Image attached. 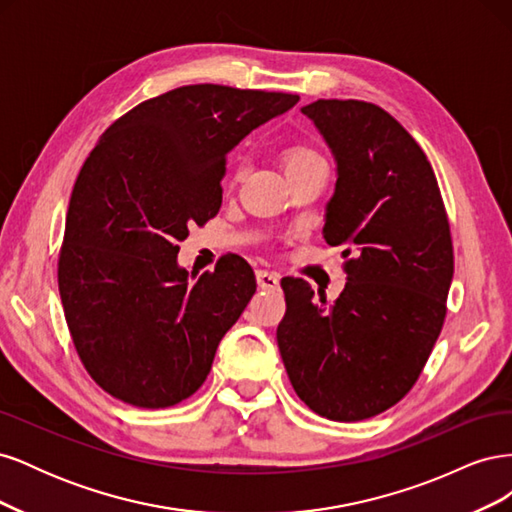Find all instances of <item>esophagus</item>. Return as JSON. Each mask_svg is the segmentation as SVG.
<instances>
[{"label": "esophagus", "mask_w": 512, "mask_h": 512, "mask_svg": "<svg viewBox=\"0 0 512 512\" xmlns=\"http://www.w3.org/2000/svg\"><path fill=\"white\" fill-rule=\"evenodd\" d=\"M256 282H258L260 288L275 290V288H280V275L273 273V271L260 269V271H256Z\"/></svg>", "instance_id": "1"}]
</instances>
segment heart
Masks as SVG:
<instances>
[{
  "mask_svg": "<svg viewBox=\"0 0 512 512\" xmlns=\"http://www.w3.org/2000/svg\"><path fill=\"white\" fill-rule=\"evenodd\" d=\"M284 162H286V173H294V170L305 168V166L324 164V160L320 158V153L314 151L312 147H307V145L290 147V149L286 151V160H284ZM241 173H243V168L239 166V168L235 170V175L241 177Z\"/></svg>",
  "mask_w": 512,
  "mask_h": 512,
  "instance_id": "1",
  "label": "heart"
}]
</instances>
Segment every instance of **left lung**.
Returning <instances> with one entry per match:
<instances>
[{"mask_svg":"<svg viewBox=\"0 0 512 512\" xmlns=\"http://www.w3.org/2000/svg\"><path fill=\"white\" fill-rule=\"evenodd\" d=\"M301 113L335 158L322 235L344 247L348 282L329 305L305 280L284 277L277 346L305 406L331 421H363L412 389L442 331L451 228L427 156L384 108L316 100Z\"/></svg>","mask_w":512,"mask_h":512,"instance_id":"1","label":"left lung"}]
</instances>
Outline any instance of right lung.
I'll list each match as a JSON object with an SVG mask.
<instances>
[{
  "instance_id": "1",
  "label": "right lung",
  "mask_w": 512,
  "mask_h": 512,
  "mask_svg": "<svg viewBox=\"0 0 512 512\" xmlns=\"http://www.w3.org/2000/svg\"><path fill=\"white\" fill-rule=\"evenodd\" d=\"M299 96L185 85L117 119L89 153L66 215L59 294L89 376L136 408L194 395L256 292L224 256L192 284L179 245L222 207L226 156Z\"/></svg>"
}]
</instances>
